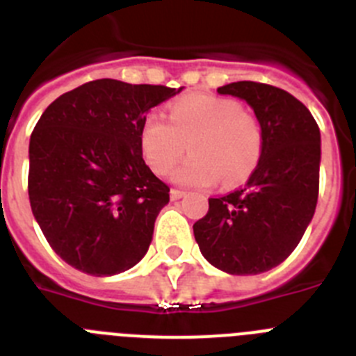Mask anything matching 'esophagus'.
<instances>
[{
    "label": "esophagus",
    "mask_w": 356,
    "mask_h": 356,
    "mask_svg": "<svg viewBox=\"0 0 356 356\" xmlns=\"http://www.w3.org/2000/svg\"><path fill=\"white\" fill-rule=\"evenodd\" d=\"M184 195H185L184 191H178V188H171V200H172V201L181 200Z\"/></svg>",
    "instance_id": "34e87169"
}]
</instances>
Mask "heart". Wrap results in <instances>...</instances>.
I'll return each instance as SVG.
<instances>
[{"label": "heart", "instance_id": "b5f03b06", "mask_svg": "<svg viewBox=\"0 0 356 356\" xmlns=\"http://www.w3.org/2000/svg\"><path fill=\"white\" fill-rule=\"evenodd\" d=\"M168 116L169 123L148 114L139 136L146 164L155 175H168L187 148L192 155L172 175L185 187H210L218 180L238 185L259 165L263 129L238 100L192 93L175 100Z\"/></svg>", "mask_w": 356, "mask_h": 356}]
</instances>
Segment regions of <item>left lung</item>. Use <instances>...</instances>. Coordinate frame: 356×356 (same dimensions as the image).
<instances>
[{"instance_id":"obj_1","label":"left lung","mask_w":356,"mask_h":356,"mask_svg":"<svg viewBox=\"0 0 356 356\" xmlns=\"http://www.w3.org/2000/svg\"><path fill=\"white\" fill-rule=\"evenodd\" d=\"M217 91L252 107L265 148L243 187L208 200V213L194 224V236L213 266L233 275H256L275 268L296 249L314 215L319 127L304 104L272 84L238 81Z\"/></svg>"}]
</instances>
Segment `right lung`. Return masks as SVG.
I'll return each instance as SVG.
<instances>
[{
	"label": "right lung",
	"mask_w": 356,
	"mask_h": 356,
	"mask_svg": "<svg viewBox=\"0 0 356 356\" xmlns=\"http://www.w3.org/2000/svg\"><path fill=\"white\" fill-rule=\"evenodd\" d=\"M181 88L97 79L58 97L29 139L28 194L52 250L95 277L132 268L169 187L145 164L141 127Z\"/></svg>",
	"instance_id": "obj_1"
}]
</instances>
